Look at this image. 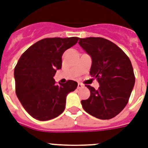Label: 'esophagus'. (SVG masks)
Returning <instances> with one entry per match:
<instances>
[{"label": "esophagus", "instance_id": "obj_1", "mask_svg": "<svg viewBox=\"0 0 148 148\" xmlns=\"http://www.w3.org/2000/svg\"><path fill=\"white\" fill-rule=\"evenodd\" d=\"M84 87V85L82 84H80V83H78V84H77V88L78 89H81Z\"/></svg>", "mask_w": 148, "mask_h": 148}]
</instances>
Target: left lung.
<instances>
[{
	"mask_svg": "<svg viewBox=\"0 0 148 148\" xmlns=\"http://www.w3.org/2000/svg\"><path fill=\"white\" fill-rule=\"evenodd\" d=\"M79 45L92 58L90 74L97 78L98 90L90 91L81 100L85 111L99 119H110L125 107L134 87L135 77L130 59L116 44L100 37L80 39Z\"/></svg>",
	"mask_w": 148,
	"mask_h": 148,
	"instance_id": "8db88e82",
	"label": "left lung"
}]
</instances>
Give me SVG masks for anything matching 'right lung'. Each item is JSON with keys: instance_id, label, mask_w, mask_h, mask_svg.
Instances as JSON below:
<instances>
[{"instance_id": "right-lung-1", "label": "right lung", "mask_w": 148, "mask_h": 148, "mask_svg": "<svg viewBox=\"0 0 148 148\" xmlns=\"http://www.w3.org/2000/svg\"><path fill=\"white\" fill-rule=\"evenodd\" d=\"M79 38H47L30 46L20 58L14 69L16 94L27 112L36 119L47 121L61 115L66 97L77 83L69 80L56 84L54 79L62 68V55Z\"/></svg>"}]
</instances>
